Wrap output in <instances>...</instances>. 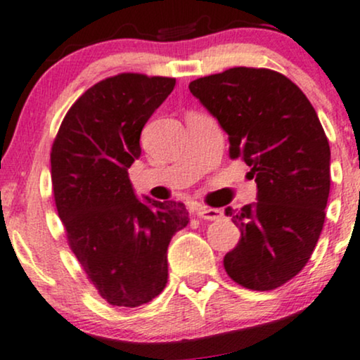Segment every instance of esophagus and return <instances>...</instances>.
Wrapping results in <instances>:
<instances>
[{"label": "esophagus", "instance_id": "esophagus-1", "mask_svg": "<svg viewBox=\"0 0 360 360\" xmlns=\"http://www.w3.org/2000/svg\"><path fill=\"white\" fill-rule=\"evenodd\" d=\"M221 212L219 208H207V207H202L200 210L197 212V217L198 219H203V220H219L221 219Z\"/></svg>", "mask_w": 360, "mask_h": 360}]
</instances>
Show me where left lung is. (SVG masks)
Listing matches in <instances>:
<instances>
[{
	"instance_id": "left-lung-1",
	"label": "left lung",
	"mask_w": 360,
	"mask_h": 360,
	"mask_svg": "<svg viewBox=\"0 0 360 360\" xmlns=\"http://www.w3.org/2000/svg\"><path fill=\"white\" fill-rule=\"evenodd\" d=\"M193 96L229 135V155L257 181V202L225 214L240 240L225 272L250 290H274L307 264L330 192V146L302 90L267 68H237L193 79Z\"/></svg>"
}]
</instances>
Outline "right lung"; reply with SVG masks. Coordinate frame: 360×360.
<instances>
[{
    "mask_svg": "<svg viewBox=\"0 0 360 360\" xmlns=\"http://www.w3.org/2000/svg\"><path fill=\"white\" fill-rule=\"evenodd\" d=\"M175 78L120 73L83 93L51 146V184L66 240L88 281L115 307H139L167 285V248L187 227L180 202H140L128 168Z\"/></svg>",
    "mask_w": 360,
    "mask_h": 360,
    "instance_id": "right-lung-1",
    "label": "right lung"
}]
</instances>
